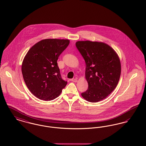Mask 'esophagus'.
Masks as SVG:
<instances>
[{"label":"esophagus","mask_w":146,"mask_h":146,"mask_svg":"<svg viewBox=\"0 0 146 146\" xmlns=\"http://www.w3.org/2000/svg\"><path fill=\"white\" fill-rule=\"evenodd\" d=\"M72 82H77V79L76 78H73L70 80Z\"/></svg>","instance_id":"1"}]
</instances>
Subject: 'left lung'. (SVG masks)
<instances>
[{"label":"left lung","instance_id":"obj_1","mask_svg":"<svg viewBox=\"0 0 146 146\" xmlns=\"http://www.w3.org/2000/svg\"><path fill=\"white\" fill-rule=\"evenodd\" d=\"M76 45L86 63L88 89L82 96L90 102L100 101L118 84L121 73L119 58L110 46L104 42L79 41Z\"/></svg>","mask_w":146,"mask_h":146}]
</instances>
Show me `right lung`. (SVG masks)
Returning <instances> with one entry per match:
<instances>
[{"label": "right lung", "instance_id": "obj_1", "mask_svg": "<svg viewBox=\"0 0 146 146\" xmlns=\"http://www.w3.org/2000/svg\"><path fill=\"white\" fill-rule=\"evenodd\" d=\"M69 44L67 39H44L28 51L22 62V73L28 89L35 97L53 100L66 86L67 82L62 79L57 61Z\"/></svg>", "mask_w": 146, "mask_h": 146}]
</instances>
